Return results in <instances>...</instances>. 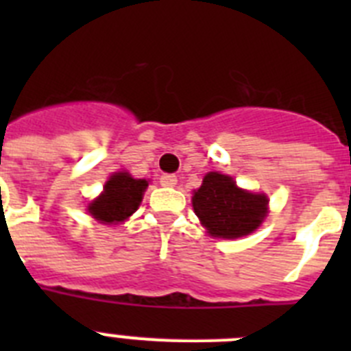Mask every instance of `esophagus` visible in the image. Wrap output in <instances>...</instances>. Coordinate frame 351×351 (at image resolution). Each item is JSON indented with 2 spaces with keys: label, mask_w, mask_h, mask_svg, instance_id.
Masks as SVG:
<instances>
[{
  "label": "esophagus",
  "mask_w": 351,
  "mask_h": 351,
  "mask_svg": "<svg viewBox=\"0 0 351 351\" xmlns=\"http://www.w3.org/2000/svg\"><path fill=\"white\" fill-rule=\"evenodd\" d=\"M160 182H161V186H176L178 178H176L173 173H163V176L160 178Z\"/></svg>",
  "instance_id": "obj_1"
}]
</instances>
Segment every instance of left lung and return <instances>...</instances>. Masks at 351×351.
Here are the masks:
<instances>
[{"label": "left lung", "mask_w": 351, "mask_h": 351, "mask_svg": "<svg viewBox=\"0 0 351 351\" xmlns=\"http://www.w3.org/2000/svg\"><path fill=\"white\" fill-rule=\"evenodd\" d=\"M267 197L237 188L228 176L209 172L193 195V209L214 237L237 239L258 228L267 214Z\"/></svg>", "instance_id": "left-lung-1"}]
</instances>
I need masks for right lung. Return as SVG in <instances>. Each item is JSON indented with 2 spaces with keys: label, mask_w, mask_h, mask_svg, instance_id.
Instances as JSON below:
<instances>
[{
  "label": "right lung",
  "mask_w": 351,
  "mask_h": 351,
  "mask_svg": "<svg viewBox=\"0 0 351 351\" xmlns=\"http://www.w3.org/2000/svg\"><path fill=\"white\" fill-rule=\"evenodd\" d=\"M145 188H147L145 179H133L126 172L114 173L105 182L104 193L89 206V213L98 221H123L138 209Z\"/></svg>",
  "instance_id": "1"
}]
</instances>
